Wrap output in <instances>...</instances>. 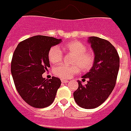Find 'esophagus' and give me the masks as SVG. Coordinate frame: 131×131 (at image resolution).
<instances>
[{
	"label": "esophagus",
	"instance_id": "1",
	"mask_svg": "<svg viewBox=\"0 0 131 131\" xmlns=\"http://www.w3.org/2000/svg\"><path fill=\"white\" fill-rule=\"evenodd\" d=\"M61 82H62V83H66V82H68L69 81H68V80H67L61 79Z\"/></svg>",
	"mask_w": 131,
	"mask_h": 131
}]
</instances>
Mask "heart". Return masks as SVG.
<instances>
[{
    "mask_svg": "<svg viewBox=\"0 0 131 131\" xmlns=\"http://www.w3.org/2000/svg\"><path fill=\"white\" fill-rule=\"evenodd\" d=\"M62 48L64 51L74 55L72 63L76 65L68 66L61 64L56 66L53 68V73L56 76L62 79L70 78L80 71L79 67L84 71L90 70L92 67L94 62V56L93 53L86 51L87 48L82 42L78 41H69L64 43ZM48 58L51 63H58L63 58L62 51L58 46H52L49 49Z\"/></svg>",
    "mask_w": 131,
    "mask_h": 131,
    "instance_id": "b5f03b06",
    "label": "heart"
}]
</instances>
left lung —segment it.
Here are the masks:
<instances>
[{
	"instance_id": "1",
	"label": "left lung",
	"mask_w": 131,
	"mask_h": 131,
	"mask_svg": "<svg viewBox=\"0 0 131 131\" xmlns=\"http://www.w3.org/2000/svg\"><path fill=\"white\" fill-rule=\"evenodd\" d=\"M88 43L94 54V62L90 71L78 80V88L73 93L77 104L84 108H94L100 106L111 94L116 85L120 59L116 49L109 41L97 37L88 38Z\"/></svg>"
}]
</instances>
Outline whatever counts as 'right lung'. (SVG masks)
Listing matches in <instances>:
<instances>
[{
  "label": "right lung",
  "mask_w": 131,
  "mask_h": 131,
  "mask_svg": "<svg viewBox=\"0 0 131 131\" xmlns=\"http://www.w3.org/2000/svg\"><path fill=\"white\" fill-rule=\"evenodd\" d=\"M62 41L51 37L34 36L21 41L14 51L11 74L17 91L23 100L35 108H44L55 100L61 80L43 78L50 67L49 49Z\"/></svg>",
  "instance_id": "obj_1"
}]
</instances>
